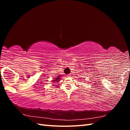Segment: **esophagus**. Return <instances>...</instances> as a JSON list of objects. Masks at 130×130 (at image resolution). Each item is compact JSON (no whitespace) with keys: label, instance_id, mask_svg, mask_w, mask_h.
<instances>
[{"label":"esophagus","instance_id":"1","mask_svg":"<svg viewBox=\"0 0 130 130\" xmlns=\"http://www.w3.org/2000/svg\"><path fill=\"white\" fill-rule=\"evenodd\" d=\"M67 76L69 77H71V75H70V74H69V75H68Z\"/></svg>","mask_w":130,"mask_h":130}]
</instances>
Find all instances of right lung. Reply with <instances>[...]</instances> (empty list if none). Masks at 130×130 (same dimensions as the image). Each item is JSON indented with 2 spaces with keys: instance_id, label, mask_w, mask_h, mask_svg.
<instances>
[{
  "instance_id": "obj_1",
  "label": "right lung",
  "mask_w": 130,
  "mask_h": 130,
  "mask_svg": "<svg viewBox=\"0 0 130 130\" xmlns=\"http://www.w3.org/2000/svg\"><path fill=\"white\" fill-rule=\"evenodd\" d=\"M55 80H54V82H55V81H58L59 80H60V76H58L57 77H56L55 78Z\"/></svg>"
}]
</instances>
